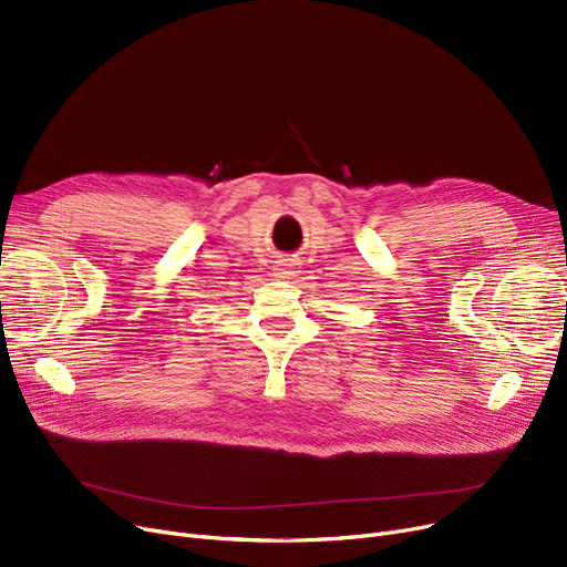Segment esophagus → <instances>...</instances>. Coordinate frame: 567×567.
<instances>
[{"label":"esophagus","instance_id":"esophagus-1","mask_svg":"<svg viewBox=\"0 0 567 567\" xmlns=\"http://www.w3.org/2000/svg\"><path fill=\"white\" fill-rule=\"evenodd\" d=\"M293 259L291 257H282V259H278L276 261V278H280V280H287V278H291V274H293Z\"/></svg>","mask_w":567,"mask_h":567}]
</instances>
